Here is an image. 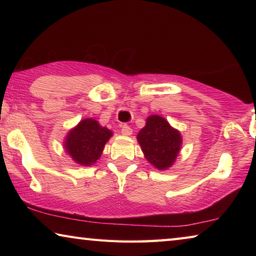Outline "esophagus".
<instances>
[{
	"instance_id": "1",
	"label": "esophagus",
	"mask_w": 256,
	"mask_h": 256,
	"mask_svg": "<svg viewBox=\"0 0 256 256\" xmlns=\"http://www.w3.org/2000/svg\"><path fill=\"white\" fill-rule=\"evenodd\" d=\"M120 132H122V134H124V136H131L133 130L128 126V125L124 124L122 126V130H120Z\"/></svg>"
}]
</instances>
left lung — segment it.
Listing matches in <instances>:
<instances>
[{"label":"left lung","mask_w":256,"mask_h":256,"mask_svg":"<svg viewBox=\"0 0 256 256\" xmlns=\"http://www.w3.org/2000/svg\"><path fill=\"white\" fill-rule=\"evenodd\" d=\"M138 141L148 162L158 170H167L174 164L182 144L177 130L162 116L146 118V126L138 133Z\"/></svg>","instance_id":"left-lung-1"}]
</instances>
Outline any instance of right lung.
Wrapping results in <instances>:
<instances>
[{
  "label": "right lung",
  "instance_id": "add662e5",
  "mask_svg": "<svg viewBox=\"0 0 256 256\" xmlns=\"http://www.w3.org/2000/svg\"><path fill=\"white\" fill-rule=\"evenodd\" d=\"M112 134V131L100 126L97 120L86 118L68 132L64 146L76 162L90 166L100 158Z\"/></svg>",
  "mask_w": 256,
  "mask_h": 256
}]
</instances>
